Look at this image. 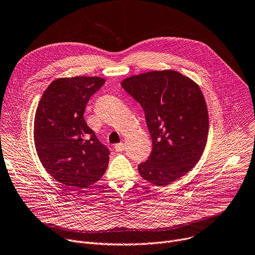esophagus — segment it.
<instances>
[{"mask_svg":"<svg viewBox=\"0 0 255 255\" xmlns=\"http://www.w3.org/2000/svg\"><path fill=\"white\" fill-rule=\"evenodd\" d=\"M124 147H125V144L122 143V142L117 143V144L115 145V149H116L117 151H122V150L124 149Z\"/></svg>","mask_w":255,"mask_h":255,"instance_id":"1","label":"esophagus"}]
</instances>
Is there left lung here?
<instances>
[{"label":"left lung","mask_w":255,"mask_h":255,"mask_svg":"<svg viewBox=\"0 0 255 255\" xmlns=\"http://www.w3.org/2000/svg\"><path fill=\"white\" fill-rule=\"evenodd\" d=\"M122 87L143 109L152 140L148 159L139 174L165 186L192 170L205 148L208 111L198 85L175 71L132 76Z\"/></svg>","instance_id":"1"}]
</instances>
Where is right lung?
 <instances>
[{"instance_id":"1","label":"right lung","mask_w":255,"mask_h":255,"mask_svg":"<svg viewBox=\"0 0 255 255\" xmlns=\"http://www.w3.org/2000/svg\"><path fill=\"white\" fill-rule=\"evenodd\" d=\"M99 77L60 78L42 95L33 124L39 159L47 172L74 190H83L105 174L110 149L84 120L90 97L105 84Z\"/></svg>"}]
</instances>
